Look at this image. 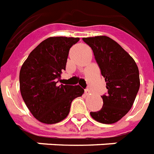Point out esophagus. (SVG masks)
Listing matches in <instances>:
<instances>
[{"mask_svg":"<svg viewBox=\"0 0 154 154\" xmlns=\"http://www.w3.org/2000/svg\"><path fill=\"white\" fill-rule=\"evenodd\" d=\"M90 90L88 89V88H87V89H85V94H86V95H88V94H90Z\"/></svg>","mask_w":154,"mask_h":154,"instance_id":"1","label":"esophagus"}]
</instances>
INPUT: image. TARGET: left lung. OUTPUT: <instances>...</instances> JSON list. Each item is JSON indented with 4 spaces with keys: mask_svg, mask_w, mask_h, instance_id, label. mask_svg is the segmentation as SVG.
Masks as SVG:
<instances>
[{
    "mask_svg": "<svg viewBox=\"0 0 154 154\" xmlns=\"http://www.w3.org/2000/svg\"><path fill=\"white\" fill-rule=\"evenodd\" d=\"M83 40L94 51L107 89L106 95L102 96V109L91 112L90 115L100 123H116L131 110L136 97L140 85L138 66L129 53L109 37L96 36Z\"/></svg>",
    "mask_w": 154,
    "mask_h": 154,
    "instance_id": "obj_1",
    "label": "left lung"
}]
</instances>
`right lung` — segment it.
I'll list each match as a JSON object with an SVG mask.
<instances>
[{
  "instance_id": "add662e5",
  "label": "right lung",
  "mask_w": 154,
  "mask_h": 154,
  "mask_svg": "<svg viewBox=\"0 0 154 154\" xmlns=\"http://www.w3.org/2000/svg\"><path fill=\"white\" fill-rule=\"evenodd\" d=\"M79 38L51 37L32 50L21 66L20 88L27 107L38 121L56 124L68 116L72 101L83 95L79 85H57L66 69L69 48Z\"/></svg>"
}]
</instances>
